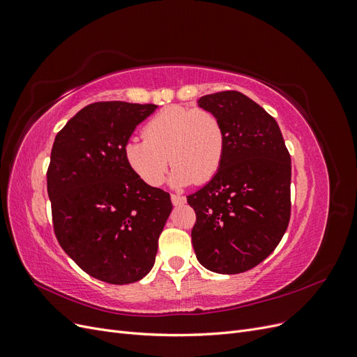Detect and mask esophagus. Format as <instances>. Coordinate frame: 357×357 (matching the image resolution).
<instances>
[{
	"mask_svg": "<svg viewBox=\"0 0 357 357\" xmlns=\"http://www.w3.org/2000/svg\"><path fill=\"white\" fill-rule=\"evenodd\" d=\"M171 202L174 205H183L186 202V198L181 195H177V193H171Z\"/></svg>",
	"mask_w": 357,
	"mask_h": 357,
	"instance_id": "esophagus-1",
	"label": "esophagus"
}]
</instances>
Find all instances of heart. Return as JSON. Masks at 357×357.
Instances as JSON below:
<instances>
[{"instance_id": "1", "label": "heart", "mask_w": 357, "mask_h": 357, "mask_svg": "<svg viewBox=\"0 0 357 357\" xmlns=\"http://www.w3.org/2000/svg\"><path fill=\"white\" fill-rule=\"evenodd\" d=\"M226 132L220 117L207 109L171 105L143 128V138H129L125 159L149 186H159L169 164L172 183L185 186L210 181L225 158Z\"/></svg>"}]
</instances>
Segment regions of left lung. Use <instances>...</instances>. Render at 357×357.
<instances>
[{
	"instance_id": "obj_1",
	"label": "left lung",
	"mask_w": 357,
	"mask_h": 357,
	"mask_svg": "<svg viewBox=\"0 0 357 357\" xmlns=\"http://www.w3.org/2000/svg\"><path fill=\"white\" fill-rule=\"evenodd\" d=\"M198 104L220 117L226 150L218 174L188 197L197 214L192 244L210 271L240 274L265 261L287 229L290 155L275 119L244 93L223 91Z\"/></svg>"
}]
</instances>
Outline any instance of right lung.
Returning a JSON list of instances; mask_svg holds the SVG:
<instances>
[{
  "label": "right lung",
  "instance_id": "add662e5",
  "mask_svg": "<svg viewBox=\"0 0 357 357\" xmlns=\"http://www.w3.org/2000/svg\"><path fill=\"white\" fill-rule=\"evenodd\" d=\"M155 104L86 105L58 132L47 168L56 240L86 274L110 284L142 280L172 210L169 193L129 168L125 144Z\"/></svg>",
  "mask_w": 357,
  "mask_h": 357
}]
</instances>
